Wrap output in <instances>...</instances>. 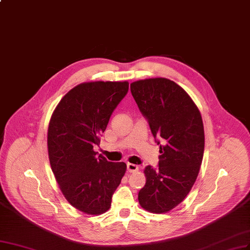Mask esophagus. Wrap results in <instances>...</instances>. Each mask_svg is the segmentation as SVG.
I'll return each mask as SVG.
<instances>
[{"label": "esophagus", "mask_w": 250, "mask_h": 250, "mask_svg": "<svg viewBox=\"0 0 250 250\" xmlns=\"http://www.w3.org/2000/svg\"><path fill=\"white\" fill-rule=\"evenodd\" d=\"M126 167H127L128 172H136V171L139 170V166L136 165V164H133V163H127Z\"/></svg>", "instance_id": "34e87169"}]
</instances>
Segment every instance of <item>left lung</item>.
Instances as JSON below:
<instances>
[{
    "label": "left lung",
    "instance_id": "1",
    "mask_svg": "<svg viewBox=\"0 0 250 250\" xmlns=\"http://www.w3.org/2000/svg\"><path fill=\"white\" fill-rule=\"evenodd\" d=\"M131 92L160 145L159 168L144 169L140 206L161 214L172 210L194 185L203 162L205 132L200 112L189 94L171 80L154 78L131 84Z\"/></svg>",
    "mask_w": 250,
    "mask_h": 250
}]
</instances>
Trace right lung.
<instances>
[{
    "instance_id": "1",
    "label": "right lung",
    "mask_w": 250,
    "mask_h": 250,
    "mask_svg": "<svg viewBox=\"0 0 250 250\" xmlns=\"http://www.w3.org/2000/svg\"><path fill=\"white\" fill-rule=\"evenodd\" d=\"M128 90L125 82H88L70 89L54 110L47 130L53 173L68 203L89 215L111 207L126 165L109 162L93 149Z\"/></svg>"
}]
</instances>
